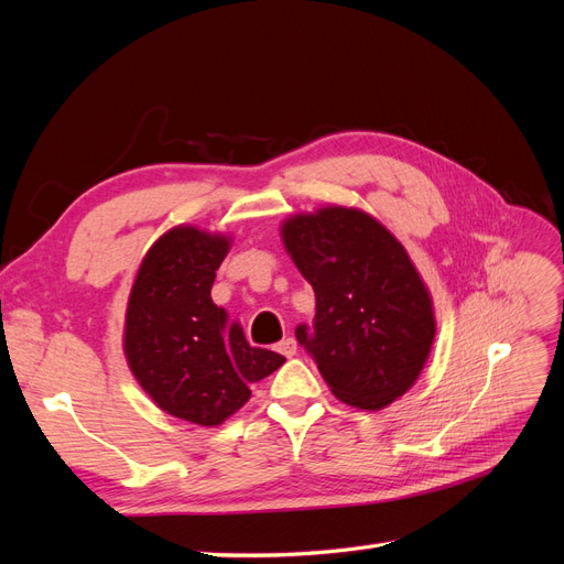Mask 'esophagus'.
Returning a JSON list of instances; mask_svg holds the SVG:
<instances>
[{
	"label": "esophagus",
	"mask_w": 564,
	"mask_h": 564,
	"mask_svg": "<svg viewBox=\"0 0 564 564\" xmlns=\"http://www.w3.org/2000/svg\"><path fill=\"white\" fill-rule=\"evenodd\" d=\"M278 350L284 355V357H294L296 355V340L292 336H286L284 340H280L278 344Z\"/></svg>",
	"instance_id": "34e87169"
}]
</instances>
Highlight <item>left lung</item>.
Returning <instances> with one entry per match:
<instances>
[{
  "label": "left lung",
  "mask_w": 564,
  "mask_h": 564,
  "mask_svg": "<svg viewBox=\"0 0 564 564\" xmlns=\"http://www.w3.org/2000/svg\"><path fill=\"white\" fill-rule=\"evenodd\" d=\"M280 237L315 289V324L296 329L334 398L379 412L416 383L437 322L402 242L357 207L327 204L282 220Z\"/></svg>",
  "instance_id": "1"
}]
</instances>
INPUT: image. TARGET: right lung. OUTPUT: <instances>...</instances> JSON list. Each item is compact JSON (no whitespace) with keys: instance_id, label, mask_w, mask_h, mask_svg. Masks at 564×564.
<instances>
[{"instance_id":"right-lung-1","label":"right lung","mask_w":564,"mask_h":564,"mask_svg":"<svg viewBox=\"0 0 564 564\" xmlns=\"http://www.w3.org/2000/svg\"><path fill=\"white\" fill-rule=\"evenodd\" d=\"M232 235L197 226L166 230L135 272L122 348L133 379L162 412L204 429L249 402V386L284 365L251 348L242 324L212 301L216 270Z\"/></svg>"}]
</instances>
